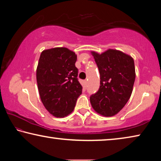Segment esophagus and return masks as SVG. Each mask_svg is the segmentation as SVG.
Segmentation results:
<instances>
[{
  "mask_svg": "<svg viewBox=\"0 0 161 161\" xmlns=\"http://www.w3.org/2000/svg\"><path fill=\"white\" fill-rule=\"evenodd\" d=\"M86 83H87V81H86V80L83 81V84H84V86H86Z\"/></svg>",
  "mask_w": 161,
  "mask_h": 161,
  "instance_id": "obj_1",
  "label": "esophagus"
}]
</instances>
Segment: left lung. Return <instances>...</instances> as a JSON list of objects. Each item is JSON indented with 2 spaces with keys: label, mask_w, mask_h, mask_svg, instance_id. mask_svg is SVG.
<instances>
[{
  "label": "left lung",
  "mask_w": 161,
  "mask_h": 161,
  "mask_svg": "<svg viewBox=\"0 0 161 161\" xmlns=\"http://www.w3.org/2000/svg\"><path fill=\"white\" fill-rule=\"evenodd\" d=\"M91 53L100 74L99 90L90 97L92 107L101 115L114 116L131 96L136 80L134 60L121 51L111 48L102 53Z\"/></svg>",
  "instance_id": "obj_1"
}]
</instances>
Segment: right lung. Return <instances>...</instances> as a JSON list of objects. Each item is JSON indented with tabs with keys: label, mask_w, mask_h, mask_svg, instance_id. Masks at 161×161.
I'll return each instance as SVG.
<instances>
[{
	"label": "right lung",
	"mask_w": 161,
	"mask_h": 161,
	"mask_svg": "<svg viewBox=\"0 0 161 161\" xmlns=\"http://www.w3.org/2000/svg\"><path fill=\"white\" fill-rule=\"evenodd\" d=\"M76 53L65 47L44 50L36 69L41 100L48 113L56 117L67 116L75 109L82 92L75 67Z\"/></svg>",
	"instance_id": "1"
}]
</instances>
